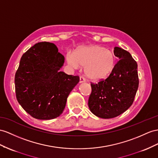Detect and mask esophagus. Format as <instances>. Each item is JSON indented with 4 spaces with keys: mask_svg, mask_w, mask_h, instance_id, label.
I'll return each mask as SVG.
<instances>
[{
    "mask_svg": "<svg viewBox=\"0 0 158 158\" xmlns=\"http://www.w3.org/2000/svg\"><path fill=\"white\" fill-rule=\"evenodd\" d=\"M85 81V78L81 76L79 77V83H83Z\"/></svg>",
    "mask_w": 158,
    "mask_h": 158,
    "instance_id": "esophagus-1",
    "label": "esophagus"
}]
</instances>
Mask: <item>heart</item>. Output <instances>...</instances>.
<instances>
[{
  "mask_svg": "<svg viewBox=\"0 0 158 158\" xmlns=\"http://www.w3.org/2000/svg\"><path fill=\"white\" fill-rule=\"evenodd\" d=\"M68 63L75 69L84 67L89 79L99 81L106 79L114 69L116 56L114 52L103 47L92 45L81 48L74 56L67 57Z\"/></svg>",
  "mask_w": 158,
  "mask_h": 158,
  "instance_id": "b5f03b06",
  "label": "heart"
}]
</instances>
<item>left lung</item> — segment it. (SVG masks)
<instances>
[{
  "label": "left lung",
  "mask_w": 158,
  "mask_h": 158,
  "mask_svg": "<svg viewBox=\"0 0 158 158\" xmlns=\"http://www.w3.org/2000/svg\"><path fill=\"white\" fill-rule=\"evenodd\" d=\"M114 53L119 60L111 73L97 83L91 82L89 107L94 115L103 119L115 118L126 111L134 101L139 86L137 64L131 54L117 47Z\"/></svg>",
  "instance_id": "1"
}]
</instances>
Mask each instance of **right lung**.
I'll return each mask as SVG.
<instances>
[{"label": "right lung", "mask_w": 158, "mask_h": 158, "mask_svg": "<svg viewBox=\"0 0 158 158\" xmlns=\"http://www.w3.org/2000/svg\"><path fill=\"white\" fill-rule=\"evenodd\" d=\"M64 56L55 44H35L22 56L15 73L17 99L33 118L48 120L62 114L68 95L79 81L77 75L59 69Z\"/></svg>", "instance_id": "1"}]
</instances>
